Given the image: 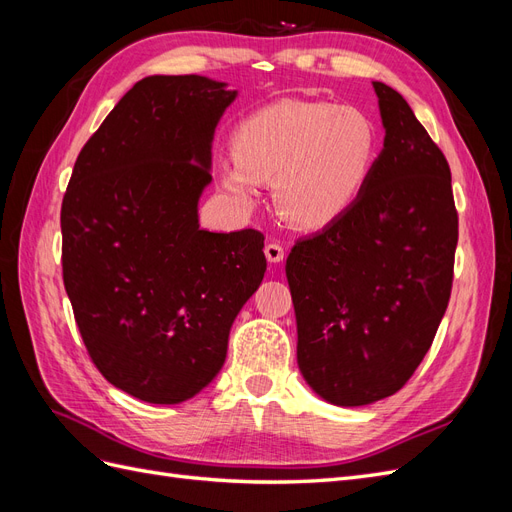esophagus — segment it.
<instances>
[{
  "label": "esophagus",
  "mask_w": 512,
  "mask_h": 512,
  "mask_svg": "<svg viewBox=\"0 0 512 512\" xmlns=\"http://www.w3.org/2000/svg\"><path fill=\"white\" fill-rule=\"evenodd\" d=\"M265 256H267L269 262H282L284 260V247L280 243L271 241V243L265 245Z\"/></svg>",
  "instance_id": "obj_1"
}]
</instances>
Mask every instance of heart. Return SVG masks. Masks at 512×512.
<instances>
[{"instance_id":"heart-1","label":"heart","mask_w":512,"mask_h":512,"mask_svg":"<svg viewBox=\"0 0 512 512\" xmlns=\"http://www.w3.org/2000/svg\"><path fill=\"white\" fill-rule=\"evenodd\" d=\"M218 168L239 211L256 207L258 183H273L277 213L301 230L327 228L352 209L374 166L378 136L363 113L329 102L282 100L247 115Z\"/></svg>"}]
</instances>
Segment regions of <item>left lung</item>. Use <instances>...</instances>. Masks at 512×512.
<instances>
[{
    "instance_id": "1",
    "label": "left lung",
    "mask_w": 512,
    "mask_h": 512,
    "mask_svg": "<svg viewBox=\"0 0 512 512\" xmlns=\"http://www.w3.org/2000/svg\"><path fill=\"white\" fill-rule=\"evenodd\" d=\"M384 147L352 209L294 243L286 277L297 363L333 406L397 393L421 365L453 284L451 168L404 96L374 81Z\"/></svg>"
}]
</instances>
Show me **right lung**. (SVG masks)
Masks as SVG:
<instances>
[{
  "mask_svg": "<svg viewBox=\"0 0 512 512\" xmlns=\"http://www.w3.org/2000/svg\"><path fill=\"white\" fill-rule=\"evenodd\" d=\"M239 91L207 76H147L76 158L61 203V265L91 361L123 393L173 406L226 361L267 271L262 232H211L215 128Z\"/></svg>",
  "mask_w": 512,
  "mask_h": 512,
  "instance_id": "obj_1",
  "label": "right lung"
}]
</instances>
